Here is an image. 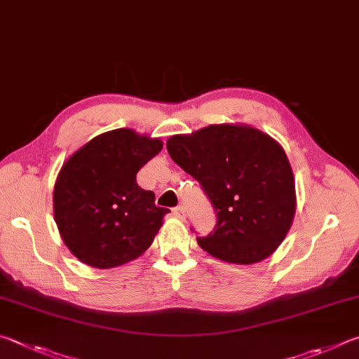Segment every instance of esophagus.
<instances>
[{
  "mask_svg": "<svg viewBox=\"0 0 359 359\" xmlns=\"http://www.w3.org/2000/svg\"><path fill=\"white\" fill-rule=\"evenodd\" d=\"M173 216L178 217V219H184V208H183V206H176V208H173Z\"/></svg>",
  "mask_w": 359,
  "mask_h": 359,
  "instance_id": "1",
  "label": "esophagus"
}]
</instances>
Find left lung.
<instances>
[{"mask_svg": "<svg viewBox=\"0 0 359 359\" xmlns=\"http://www.w3.org/2000/svg\"><path fill=\"white\" fill-rule=\"evenodd\" d=\"M167 151L196 178L217 222L197 243L219 260L252 265L271 255L292 227L297 194L280 144L250 126L216 124L173 135Z\"/></svg>", "mask_w": 359, "mask_h": 359, "instance_id": "left-lung-1", "label": "left lung"}]
</instances>
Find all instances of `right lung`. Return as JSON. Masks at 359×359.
I'll return each instance as SVG.
<instances>
[{"mask_svg":"<svg viewBox=\"0 0 359 359\" xmlns=\"http://www.w3.org/2000/svg\"><path fill=\"white\" fill-rule=\"evenodd\" d=\"M161 149L159 138L123 128L94 137L65 162L53 189L55 222L80 262L115 268L151 246L168 210L137 184V172Z\"/></svg>","mask_w":359,"mask_h":359,"instance_id":"obj_1","label":"right lung"}]
</instances>
